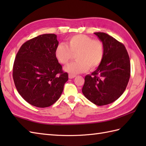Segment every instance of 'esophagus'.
Here are the masks:
<instances>
[{"label": "esophagus", "mask_w": 146, "mask_h": 146, "mask_svg": "<svg viewBox=\"0 0 146 146\" xmlns=\"http://www.w3.org/2000/svg\"><path fill=\"white\" fill-rule=\"evenodd\" d=\"M68 77H69V78L72 79V78H75V77H76V76L75 75H71V74H69V75H68Z\"/></svg>", "instance_id": "obj_1"}]
</instances>
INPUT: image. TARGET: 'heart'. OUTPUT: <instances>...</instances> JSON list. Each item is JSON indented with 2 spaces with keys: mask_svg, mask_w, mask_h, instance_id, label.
I'll return each mask as SVG.
<instances>
[{
  "mask_svg": "<svg viewBox=\"0 0 146 146\" xmlns=\"http://www.w3.org/2000/svg\"><path fill=\"white\" fill-rule=\"evenodd\" d=\"M55 57L60 63L66 65L76 55L77 61L64 68L71 74L94 70L102 63L104 56V46L98 39H93L85 35H76L68 39L66 45L60 44L55 49Z\"/></svg>",
  "mask_w": 146,
  "mask_h": 146,
  "instance_id": "1",
  "label": "heart"
}]
</instances>
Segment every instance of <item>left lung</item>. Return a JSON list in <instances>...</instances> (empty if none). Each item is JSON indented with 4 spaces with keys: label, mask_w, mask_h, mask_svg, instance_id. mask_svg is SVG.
Returning <instances> with one entry per match:
<instances>
[{
    "label": "left lung",
    "mask_w": 146,
    "mask_h": 146,
    "mask_svg": "<svg viewBox=\"0 0 146 146\" xmlns=\"http://www.w3.org/2000/svg\"><path fill=\"white\" fill-rule=\"evenodd\" d=\"M104 46L101 64L86 75L82 93L94 104L102 106L117 100L125 90L131 75V63L125 47L104 33H95Z\"/></svg>",
    "instance_id": "1"
}]
</instances>
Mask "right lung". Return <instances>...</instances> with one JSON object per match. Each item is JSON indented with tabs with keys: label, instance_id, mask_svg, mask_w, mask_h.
Wrapping results in <instances>:
<instances>
[{
	"label": "right lung",
	"instance_id": "right-lung-1",
	"mask_svg": "<svg viewBox=\"0 0 146 146\" xmlns=\"http://www.w3.org/2000/svg\"><path fill=\"white\" fill-rule=\"evenodd\" d=\"M58 43L54 34L39 35L24 42L15 56L12 72L15 86L33 106L45 108L54 104L68 80L55 57Z\"/></svg>",
	"mask_w": 146,
	"mask_h": 146
}]
</instances>
